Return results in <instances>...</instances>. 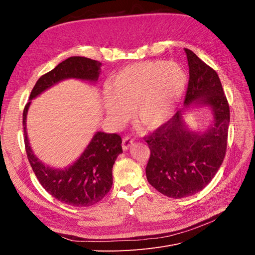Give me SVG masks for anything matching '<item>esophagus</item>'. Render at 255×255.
<instances>
[{"label": "esophagus", "instance_id": "34e87169", "mask_svg": "<svg viewBox=\"0 0 255 255\" xmlns=\"http://www.w3.org/2000/svg\"><path fill=\"white\" fill-rule=\"evenodd\" d=\"M133 142L134 141H133V139L130 137H125L122 139V149L125 150V151L128 150V148L133 144Z\"/></svg>", "mask_w": 255, "mask_h": 255}]
</instances>
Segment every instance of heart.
Wrapping results in <instances>:
<instances>
[{
	"instance_id": "heart-1",
	"label": "heart",
	"mask_w": 255,
	"mask_h": 255,
	"mask_svg": "<svg viewBox=\"0 0 255 255\" xmlns=\"http://www.w3.org/2000/svg\"><path fill=\"white\" fill-rule=\"evenodd\" d=\"M187 83L186 71L176 63L153 60L130 65L110 80L103 109L115 125H121L130 109L141 127L156 128L172 117Z\"/></svg>"
}]
</instances>
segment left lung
I'll list each match as a JSON object with an SVG mask.
<instances>
[{
  "label": "left lung",
  "instance_id": "8db88e82",
  "mask_svg": "<svg viewBox=\"0 0 255 255\" xmlns=\"http://www.w3.org/2000/svg\"><path fill=\"white\" fill-rule=\"evenodd\" d=\"M184 51L189 68L184 109L144 138L151 151L146 180L174 199L195 195L213 180L226 155L230 125V107L217 72L192 51ZM198 106L212 113L204 131L191 130L183 119L184 114Z\"/></svg>",
  "mask_w": 255,
  "mask_h": 255
}]
</instances>
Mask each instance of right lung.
I'll return each instance as SVG.
<instances>
[{
	"mask_svg": "<svg viewBox=\"0 0 255 255\" xmlns=\"http://www.w3.org/2000/svg\"><path fill=\"white\" fill-rule=\"evenodd\" d=\"M102 64L87 57L71 56L61 61L37 81L23 111V128L27 158L42 187L58 201L72 206H91L102 200L112 188L113 166L122 153V140L117 134L96 132L86 149L72 165L51 167L36 156L26 132L27 112L32 100L54 85L74 79L96 84Z\"/></svg>",
	"mask_w": 255,
	"mask_h": 255,
	"instance_id": "obj_1",
	"label": "right lung"
}]
</instances>
